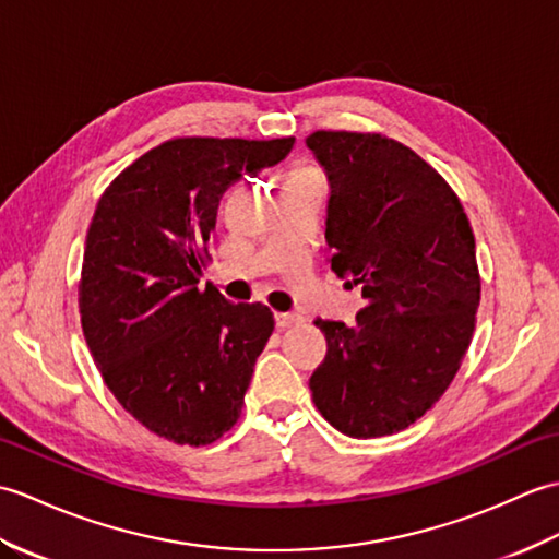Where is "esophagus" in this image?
<instances>
[{
    "mask_svg": "<svg viewBox=\"0 0 559 559\" xmlns=\"http://www.w3.org/2000/svg\"><path fill=\"white\" fill-rule=\"evenodd\" d=\"M275 320H277V328H280V330H287V328L299 325L301 316H296V313H277Z\"/></svg>",
    "mask_w": 559,
    "mask_h": 559,
    "instance_id": "esophagus-1",
    "label": "esophagus"
}]
</instances>
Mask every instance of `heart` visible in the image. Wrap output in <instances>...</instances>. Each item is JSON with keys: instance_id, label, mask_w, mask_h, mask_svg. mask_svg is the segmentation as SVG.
<instances>
[{"instance_id": "1", "label": "heart", "mask_w": 559, "mask_h": 559, "mask_svg": "<svg viewBox=\"0 0 559 559\" xmlns=\"http://www.w3.org/2000/svg\"><path fill=\"white\" fill-rule=\"evenodd\" d=\"M308 171H313V169H296L294 175H308Z\"/></svg>"}]
</instances>
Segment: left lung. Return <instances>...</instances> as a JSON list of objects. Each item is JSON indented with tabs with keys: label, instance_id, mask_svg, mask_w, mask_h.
Instances as JSON below:
<instances>
[{
	"label": "left lung",
	"instance_id": "1",
	"mask_svg": "<svg viewBox=\"0 0 559 559\" xmlns=\"http://www.w3.org/2000/svg\"><path fill=\"white\" fill-rule=\"evenodd\" d=\"M306 145L330 181V265L366 299L354 325L316 320L328 354L308 384L344 436H392L440 400L474 337V231L450 183L404 143L316 131Z\"/></svg>",
	"mask_w": 559,
	"mask_h": 559
}]
</instances>
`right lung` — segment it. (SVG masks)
I'll return each mask as SVG.
<instances>
[{
	"label": "right lung",
	"mask_w": 559,
	"mask_h": 559,
	"mask_svg": "<svg viewBox=\"0 0 559 559\" xmlns=\"http://www.w3.org/2000/svg\"><path fill=\"white\" fill-rule=\"evenodd\" d=\"M294 139H171L135 159L97 201L79 308L109 392L155 436L201 448L237 424L275 318L198 289L219 198L282 163Z\"/></svg>",
	"instance_id": "obj_1"
}]
</instances>
